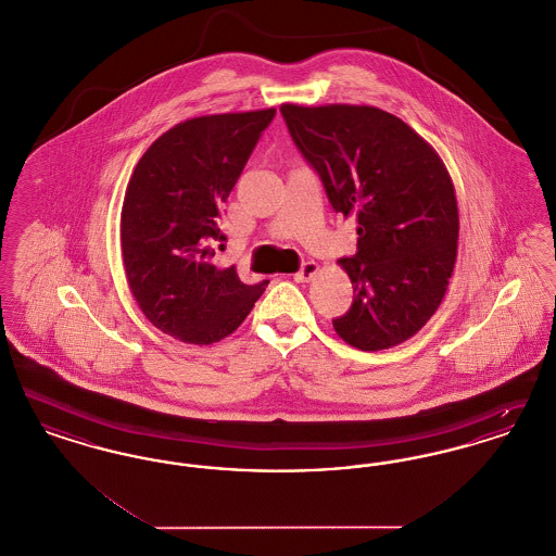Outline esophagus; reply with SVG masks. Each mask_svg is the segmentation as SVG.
I'll use <instances>...</instances> for the list:
<instances>
[{"instance_id": "34e87169", "label": "esophagus", "mask_w": 556, "mask_h": 556, "mask_svg": "<svg viewBox=\"0 0 556 556\" xmlns=\"http://www.w3.org/2000/svg\"><path fill=\"white\" fill-rule=\"evenodd\" d=\"M318 273L317 263H313V261H308V263H304L302 268L293 275V279L298 281V283H304V281H311L315 275Z\"/></svg>"}]
</instances>
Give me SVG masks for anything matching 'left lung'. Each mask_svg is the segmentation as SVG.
<instances>
[{
	"instance_id": "1",
	"label": "left lung",
	"mask_w": 556,
	"mask_h": 556,
	"mask_svg": "<svg viewBox=\"0 0 556 556\" xmlns=\"http://www.w3.org/2000/svg\"><path fill=\"white\" fill-rule=\"evenodd\" d=\"M291 137L333 211L356 216V254L342 258L354 300L333 318L365 352L410 340L438 311L456 263L458 206L438 152L375 106L281 104Z\"/></svg>"
}]
</instances>
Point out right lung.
<instances>
[{"instance_id":"right-lung-1","label":"right lung","mask_w":556,"mask_h":556,"mask_svg":"<svg viewBox=\"0 0 556 556\" xmlns=\"http://www.w3.org/2000/svg\"><path fill=\"white\" fill-rule=\"evenodd\" d=\"M275 108L195 116L162 132L132 168L121 212L127 283L148 320L186 344L231 336L263 295L212 265L216 220Z\"/></svg>"}]
</instances>
